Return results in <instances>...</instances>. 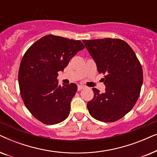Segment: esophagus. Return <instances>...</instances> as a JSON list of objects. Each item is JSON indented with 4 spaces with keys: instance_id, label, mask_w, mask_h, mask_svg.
<instances>
[{
    "instance_id": "1",
    "label": "esophagus",
    "mask_w": 157,
    "mask_h": 157,
    "mask_svg": "<svg viewBox=\"0 0 157 157\" xmlns=\"http://www.w3.org/2000/svg\"><path fill=\"white\" fill-rule=\"evenodd\" d=\"M84 86H81V85H79V86H78V91H81V90H82V89H84Z\"/></svg>"
}]
</instances>
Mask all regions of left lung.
<instances>
[{"instance_id":"8db88e82","label":"left lung","mask_w":157,"mask_h":157,"mask_svg":"<svg viewBox=\"0 0 157 157\" xmlns=\"http://www.w3.org/2000/svg\"><path fill=\"white\" fill-rule=\"evenodd\" d=\"M98 73L105 76L104 93L93 88L94 98L87 108L92 117L113 122L132 110L143 83L141 65L127 43L118 38L83 40Z\"/></svg>"}]
</instances>
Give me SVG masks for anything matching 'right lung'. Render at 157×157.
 I'll use <instances>...</instances> for the list:
<instances>
[{"mask_svg":"<svg viewBox=\"0 0 157 157\" xmlns=\"http://www.w3.org/2000/svg\"><path fill=\"white\" fill-rule=\"evenodd\" d=\"M84 48L81 40L51 34L31 45L23 56L18 71L21 98L28 110L43 124H59L69 115L77 85L61 86L58 72L63 71L71 58Z\"/></svg>","mask_w":157,"mask_h":157,"instance_id":"1","label":"right lung"}]
</instances>
